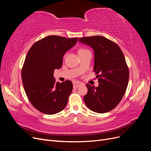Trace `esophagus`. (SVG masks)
<instances>
[{"mask_svg": "<svg viewBox=\"0 0 151 151\" xmlns=\"http://www.w3.org/2000/svg\"><path fill=\"white\" fill-rule=\"evenodd\" d=\"M83 84L82 83H80V82H74V88H77L81 85H83Z\"/></svg>", "mask_w": 151, "mask_h": 151, "instance_id": "1", "label": "esophagus"}]
</instances>
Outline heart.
I'll return each mask as SVG.
<instances>
[{"instance_id": "b5f03b06", "label": "heart", "mask_w": 151, "mask_h": 151, "mask_svg": "<svg viewBox=\"0 0 151 151\" xmlns=\"http://www.w3.org/2000/svg\"><path fill=\"white\" fill-rule=\"evenodd\" d=\"M86 51H89V50H86V49H81V50H79V52H86Z\"/></svg>"}]
</instances>
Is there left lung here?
I'll return each instance as SVG.
<instances>
[{"label":"left lung","mask_w":151,"mask_h":151,"mask_svg":"<svg viewBox=\"0 0 151 151\" xmlns=\"http://www.w3.org/2000/svg\"><path fill=\"white\" fill-rule=\"evenodd\" d=\"M79 42L93 50V70L98 78L96 88L88 84L84 101L91 110L104 113L115 108L125 94L129 71L120 48L112 41L101 36L79 39Z\"/></svg>","instance_id":"1"}]
</instances>
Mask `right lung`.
I'll return each mask as SVG.
<instances>
[{"mask_svg":"<svg viewBox=\"0 0 151 151\" xmlns=\"http://www.w3.org/2000/svg\"><path fill=\"white\" fill-rule=\"evenodd\" d=\"M77 38L48 36L31 47L22 69V84L32 105L47 115H53L66 106L73 85L70 81L56 83L55 69L62 65L66 52L75 46Z\"/></svg>","mask_w":151,"mask_h":151,"instance_id":"obj_1","label":"right lung"}]
</instances>
